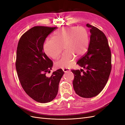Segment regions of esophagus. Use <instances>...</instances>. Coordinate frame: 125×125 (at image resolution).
Here are the masks:
<instances>
[{
	"mask_svg": "<svg viewBox=\"0 0 125 125\" xmlns=\"http://www.w3.org/2000/svg\"><path fill=\"white\" fill-rule=\"evenodd\" d=\"M62 70L63 71L64 73H67V72H68L70 71V69H68V68H63L62 69Z\"/></svg>",
	"mask_w": 125,
	"mask_h": 125,
	"instance_id": "esophagus-1",
	"label": "esophagus"
}]
</instances>
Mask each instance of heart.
Listing matches in <instances>:
<instances>
[{"instance_id":"b5f03b06","label":"heart","mask_w":125,"mask_h":125,"mask_svg":"<svg viewBox=\"0 0 125 125\" xmlns=\"http://www.w3.org/2000/svg\"><path fill=\"white\" fill-rule=\"evenodd\" d=\"M89 40V33L85 28L66 26L55 32L52 39L45 41L43 50L48 56L56 59L63 47L65 51L55 65L57 68H69L73 65L75 56H81L86 52Z\"/></svg>"}]
</instances>
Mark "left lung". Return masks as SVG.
Segmentation results:
<instances>
[{"mask_svg": "<svg viewBox=\"0 0 125 125\" xmlns=\"http://www.w3.org/2000/svg\"><path fill=\"white\" fill-rule=\"evenodd\" d=\"M90 41L88 50L77 63L85 69L71 70L75 93L81 97L91 98L98 95L107 83L112 70V55L104 33L89 24Z\"/></svg>", "mask_w": 125, "mask_h": 125, "instance_id": "1", "label": "left lung"}]
</instances>
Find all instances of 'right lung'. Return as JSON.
<instances>
[{
	"label": "right lung",
	"instance_id": "1",
	"mask_svg": "<svg viewBox=\"0 0 125 125\" xmlns=\"http://www.w3.org/2000/svg\"><path fill=\"white\" fill-rule=\"evenodd\" d=\"M57 29L44 26H34L21 36L18 42L16 67L22 88L32 99L45 103L53 100L64 72L62 69L50 73L53 62L43 51L47 36Z\"/></svg>",
	"mask_w": 125,
	"mask_h": 125
}]
</instances>
